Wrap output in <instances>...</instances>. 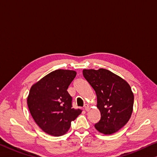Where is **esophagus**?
<instances>
[{"label":"esophagus","instance_id":"1","mask_svg":"<svg viewBox=\"0 0 157 157\" xmlns=\"http://www.w3.org/2000/svg\"><path fill=\"white\" fill-rule=\"evenodd\" d=\"M84 108H85V109H86V111H88V108H89V105H88V104H86V105H84Z\"/></svg>","mask_w":157,"mask_h":157}]
</instances>
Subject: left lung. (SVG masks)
Segmentation results:
<instances>
[{
  "label": "left lung",
  "mask_w": 157,
  "mask_h": 157,
  "mask_svg": "<svg viewBox=\"0 0 157 157\" xmlns=\"http://www.w3.org/2000/svg\"><path fill=\"white\" fill-rule=\"evenodd\" d=\"M83 75L95 91L101 119L99 132L110 135L124 127L131 117L134 95L127 82L107 69H83Z\"/></svg>",
  "instance_id": "left-lung-1"
}]
</instances>
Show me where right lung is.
<instances>
[{"mask_svg":"<svg viewBox=\"0 0 157 157\" xmlns=\"http://www.w3.org/2000/svg\"><path fill=\"white\" fill-rule=\"evenodd\" d=\"M73 70L57 69L33 84L27 97L30 114L38 126L52 136H63L71 122L82 111L72 108V98L67 92L76 77Z\"/></svg>","mask_w":157,"mask_h":157,"instance_id":"right-lung-1","label":"right lung"}]
</instances>
